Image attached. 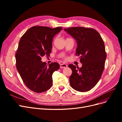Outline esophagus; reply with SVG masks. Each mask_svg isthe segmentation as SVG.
<instances>
[{
    "label": "esophagus",
    "mask_w": 122,
    "mask_h": 122,
    "mask_svg": "<svg viewBox=\"0 0 122 122\" xmlns=\"http://www.w3.org/2000/svg\"><path fill=\"white\" fill-rule=\"evenodd\" d=\"M67 67H68V65L65 64H61L60 65L61 68H67Z\"/></svg>",
    "instance_id": "1"
}]
</instances>
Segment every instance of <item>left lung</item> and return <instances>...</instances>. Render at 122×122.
I'll use <instances>...</instances> for the list:
<instances>
[{
	"instance_id": "obj_1",
	"label": "left lung",
	"mask_w": 122,
	"mask_h": 122,
	"mask_svg": "<svg viewBox=\"0 0 122 122\" xmlns=\"http://www.w3.org/2000/svg\"><path fill=\"white\" fill-rule=\"evenodd\" d=\"M74 39L77 47L76 55H80L82 67L69 65L72 73L69 80L75 90L84 92L93 88L100 79L106 58L104 42L95 29L82 27L65 28Z\"/></svg>"
}]
</instances>
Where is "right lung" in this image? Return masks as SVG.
I'll use <instances>...</instances> for the list:
<instances>
[{"mask_svg":"<svg viewBox=\"0 0 122 122\" xmlns=\"http://www.w3.org/2000/svg\"><path fill=\"white\" fill-rule=\"evenodd\" d=\"M62 28L36 26L28 29L22 36L15 54L16 67L25 86L36 93L49 90L52 85V74L60 69L57 62L49 65L42 57L49 56L53 38Z\"/></svg>","mask_w":122,"mask_h":122,"instance_id":"1","label":"right lung"}]
</instances>
